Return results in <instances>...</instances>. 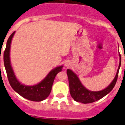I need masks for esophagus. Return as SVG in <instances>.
Wrapping results in <instances>:
<instances>
[{
	"label": "esophagus",
	"mask_w": 125,
	"mask_h": 125,
	"mask_svg": "<svg viewBox=\"0 0 125 125\" xmlns=\"http://www.w3.org/2000/svg\"><path fill=\"white\" fill-rule=\"evenodd\" d=\"M71 65V62H69V61H67L65 63V66L66 67H69Z\"/></svg>",
	"instance_id": "esophagus-1"
}]
</instances>
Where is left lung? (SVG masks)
<instances>
[{
    "mask_svg": "<svg viewBox=\"0 0 125 125\" xmlns=\"http://www.w3.org/2000/svg\"><path fill=\"white\" fill-rule=\"evenodd\" d=\"M119 65L116 74L112 82H111L105 89L98 91H90L86 89L80 82L78 76L74 73L72 70L67 69V74L69 79V91L71 97L74 101L83 104L91 103L102 99L103 97L108 94L113 88L114 87L118 77V73L121 66V58L119 54Z\"/></svg>",
    "mask_w": 125,
    "mask_h": 125,
    "instance_id": "8db88e82",
    "label": "left lung"
}]
</instances>
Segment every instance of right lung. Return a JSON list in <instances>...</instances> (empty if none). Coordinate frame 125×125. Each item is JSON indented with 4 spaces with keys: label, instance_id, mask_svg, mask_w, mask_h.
<instances>
[{
    "label": "right lung",
    "instance_id": "right-lung-1",
    "mask_svg": "<svg viewBox=\"0 0 125 125\" xmlns=\"http://www.w3.org/2000/svg\"><path fill=\"white\" fill-rule=\"evenodd\" d=\"M14 34L15 32H13L8 38L4 52V63L10 84L15 92L25 99L36 102L43 101L50 95L55 77L59 72L62 71L63 65L53 69L43 80L36 85L22 84L16 78L10 62L11 43Z\"/></svg>",
    "mask_w": 125,
    "mask_h": 125
}]
</instances>
